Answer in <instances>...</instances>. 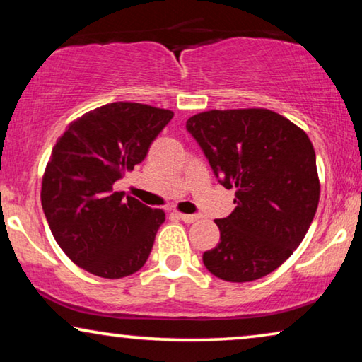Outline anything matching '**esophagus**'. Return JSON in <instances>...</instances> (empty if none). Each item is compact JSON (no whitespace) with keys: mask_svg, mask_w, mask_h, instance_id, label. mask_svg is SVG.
Returning <instances> with one entry per match:
<instances>
[{"mask_svg":"<svg viewBox=\"0 0 362 362\" xmlns=\"http://www.w3.org/2000/svg\"><path fill=\"white\" fill-rule=\"evenodd\" d=\"M177 217H180L181 221L187 222V224H191V222H196L199 219V216H194V214H182V212H177Z\"/></svg>","mask_w":362,"mask_h":362,"instance_id":"1","label":"esophagus"}]
</instances>
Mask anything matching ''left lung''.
Returning <instances> with one entry per match:
<instances>
[{"instance_id":"8db88e82","label":"left lung","mask_w":362,"mask_h":362,"mask_svg":"<svg viewBox=\"0 0 362 362\" xmlns=\"http://www.w3.org/2000/svg\"><path fill=\"white\" fill-rule=\"evenodd\" d=\"M186 128L222 186L235 189V209L216 219L219 244L202 254L206 269L237 284L269 275L301 244L318 207L308 135L267 108L201 112Z\"/></svg>"}]
</instances>
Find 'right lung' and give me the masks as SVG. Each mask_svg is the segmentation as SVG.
I'll list each match as a JSON object with an SVG mask.
<instances>
[{"instance_id":"add662e5","label":"right lung","mask_w":362,"mask_h":362,"mask_svg":"<svg viewBox=\"0 0 362 362\" xmlns=\"http://www.w3.org/2000/svg\"><path fill=\"white\" fill-rule=\"evenodd\" d=\"M171 110L113 102L69 123L42 175L41 202L54 239L74 264L102 279H123L145 265L165 211L113 185L145 160Z\"/></svg>"}]
</instances>
